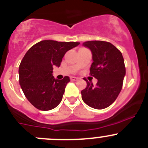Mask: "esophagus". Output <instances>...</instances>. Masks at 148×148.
<instances>
[{
    "mask_svg": "<svg viewBox=\"0 0 148 148\" xmlns=\"http://www.w3.org/2000/svg\"><path fill=\"white\" fill-rule=\"evenodd\" d=\"M79 79L78 77H71V81H77Z\"/></svg>",
    "mask_w": 148,
    "mask_h": 148,
    "instance_id": "34e87169",
    "label": "esophagus"
}]
</instances>
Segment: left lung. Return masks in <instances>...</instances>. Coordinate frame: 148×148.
<instances>
[{
  "mask_svg": "<svg viewBox=\"0 0 148 148\" xmlns=\"http://www.w3.org/2000/svg\"><path fill=\"white\" fill-rule=\"evenodd\" d=\"M92 52L93 63L90 69L91 76L97 79L96 86L87 82L81 91L82 99L87 105L101 110L110 106L122 89L125 67L122 53L111 43L89 41L82 44Z\"/></svg>",
  "mask_w": 148,
  "mask_h": 148,
  "instance_id": "left-lung-1",
  "label": "left lung"
}]
</instances>
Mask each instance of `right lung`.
I'll list each match as a JSON object with an SVG mask.
<instances>
[{
  "mask_svg": "<svg viewBox=\"0 0 148 148\" xmlns=\"http://www.w3.org/2000/svg\"><path fill=\"white\" fill-rule=\"evenodd\" d=\"M79 45V42L44 40L26 52L19 67L20 85L36 108L48 111L60 103L70 79H55L52 75L53 67H59L65 53Z\"/></svg>",
  "mask_w": 148,
  "mask_h": 148,
  "instance_id": "obj_1",
  "label": "right lung"
}]
</instances>
